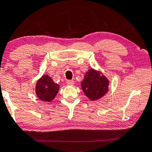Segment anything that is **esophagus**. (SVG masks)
<instances>
[{"label": "esophagus", "instance_id": "obj_1", "mask_svg": "<svg viewBox=\"0 0 152 152\" xmlns=\"http://www.w3.org/2000/svg\"><path fill=\"white\" fill-rule=\"evenodd\" d=\"M66 83H67V85H69V86H73L74 84V81L73 80H67Z\"/></svg>", "mask_w": 152, "mask_h": 152}]
</instances>
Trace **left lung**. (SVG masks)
<instances>
[{"instance_id": "obj_1", "label": "left lung", "mask_w": 152, "mask_h": 152, "mask_svg": "<svg viewBox=\"0 0 152 152\" xmlns=\"http://www.w3.org/2000/svg\"><path fill=\"white\" fill-rule=\"evenodd\" d=\"M80 86L87 97L90 100L96 101L108 93L109 81L101 72L90 69L86 73Z\"/></svg>"}]
</instances>
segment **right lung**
Wrapping results in <instances>:
<instances>
[{"label":"right lung","mask_w":152,"mask_h":152,"mask_svg":"<svg viewBox=\"0 0 152 152\" xmlns=\"http://www.w3.org/2000/svg\"><path fill=\"white\" fill-rule=\"evenodd\" d=\"M59 86L48 75H43L36 83V94L38 99L44 102L53 101L58 93Z\"/></svg>","instance_id":"obj_1"}]
</instances>
